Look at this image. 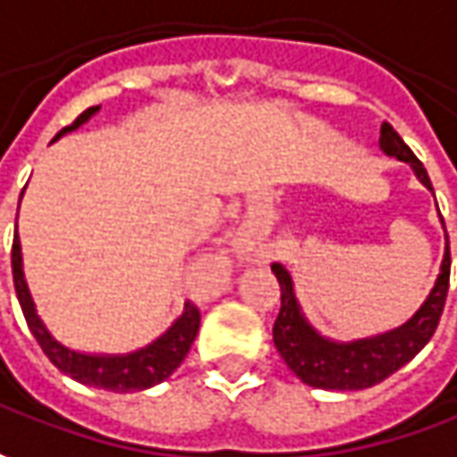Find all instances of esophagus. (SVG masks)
<instances>
[{"mask_svg": "<svg viewBox=\"0 0 457 457\" xmlns=\"http://www.w3.org/2000/svg\"><path fill=\"white\" fill-rule=\"evenodd\" d=\"M255 245V235L250 229H243L240 237H237V250H250Z\"/></svg>", "mask_w": 457, "mask_h": 457, "instance_id": "1", "label": "esophagus"}]
</instances>
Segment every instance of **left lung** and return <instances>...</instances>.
Instances as JSON below:
<instances>
[{"label":"left lung","instance_id":"left-lung-1","mask_svg":"<svg viewBox=\"0 0 457 457\" xmlns=\"http://www.w3.org/2000/svg\"><path fill=\"white\" fill-rule=\"evenodd\" d=\"M379 146L389 156L407 162L415 169L417 179L428 189H433L428 169L386 120L382 123ZM270 268L280 283V311L273 323V341L293 374L298 379H303L306 385L319 386V389H367L371 385H379L389 374L404 367L435 334L440 316H443V308H445V298H448L450 243L445 247V258L440 265V276L435 280V288L415 316L389 334L361 338V341H352V344H337V341H328L321 334H316L295 303L288 270L280 262H273Z\"/></svg>","mask_w":457,"mask_h":457}]
</instances>
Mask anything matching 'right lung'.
Returning a JSON list of instances; mask_svg holds the SVG:
<instances>
[{"instance_id":"add662e5","label":"right lung","mask_w":457,"mask_h":457,"mask_svg":"<svg viewBox=\"0 0 457 457\" xmlns=\"http://www.w3.org/2000/svg\"><path fill=\"white\" fill-rule=\"evenodd\" d=\"M96 111H98V105L83 111V113L72 120L71 126H65L55 138H60L62 134H68L72 129H78L80 123H86ZM12 278H14V291H17L20 306H22L24 321L29 326L32 337L37 338V344H40V349L45 352V356H47L62 374L78 379L80 385L98 386V389L136 392V389H149V386L164 382L166 377L184 361V356L189 354V346H192V341L197 337L199 321H202L199 308L195 306L192 301H187L184 313L174 321V326L166 331L164 337L156 338L154 344H149V346L141 349V352H134V354L126 356L78 354V352L65 349L62 344H57L55 338L50 337V331L42 326L40 316H37V311H35V303H32V295H29L27 283H24L22 253H20L17 229H14V240H12Z\"/></svg>"}]
</instances>
